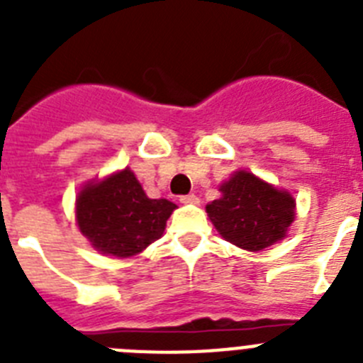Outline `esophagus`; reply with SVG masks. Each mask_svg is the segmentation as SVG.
<instances>
[{
    "instance_id": "obj_1",
    "label": "esophagus",
    "mask_w": 363,
    "mask_h": 363,
    "mask_svg": "<svg viewBox=\"0 0 363 363\" xmlns=\"http://www.w3.org/2000/svg\"><path fill=\"white\" fill-rule=\"evenodd\" d=\"M179 201H182V203H192V205L200 203V200H198L196 194H187V196H182L179 198Z\"/></svg>"
}]
</instances>
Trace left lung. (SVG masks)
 <instances>
[{
    "instance_id": "obj_1",
    "label": "left lung",
    "mask_w": 363,
    "mask_h": 363,
    "mask_svg": "<svg viewBox=\"0 0 363 363\" xmlns=\"http://www.w3.org/2000/svg\"><path fill=\"white\" fill-rule=\"evenodd\" d=\"M221 198L205 211L218 233L245 251H262L287 236L296 216V201L252 172L236 171L220 185Z\"/></svg>"
}]
</instances>
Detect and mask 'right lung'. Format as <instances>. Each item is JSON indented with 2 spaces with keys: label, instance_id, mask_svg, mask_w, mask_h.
I'll use <instances>...</instances> for the list:
<instances>
[{
  "label": "right lung",
  "instance_id": "right-lung-1",
  "mask_svg": "<svg viewBox=\"0 0 363 363\" xmlns=\"http://www.w3.org/2000/svg\"><path fill=\"white\" fill-rule=\"evenodd\" d=\"M176 209L150 200L129 167L83 185L76 196V221L91 245L105 256L129 258L160 238Z\"/></svg>",
  "mask_w": 363,
  "mask_h": 363
}]
</instances>
